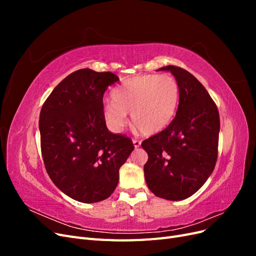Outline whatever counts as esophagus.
I'll use <instances>...</instances> for the list:
<instances>
[{
  "instance_id": "esophagus-1",
  "label": "esophagus",
  "mask_w": 256,
  "mask_h": 256,
  "mask_svg": "<svg viewBox=\"0 0 256 256\" xmlns=\"http://www.w3.org/2000/svg\"><path fill=\"white\" fill-rule=\"evenodd\" d=\"M132 142H134V145L136 148H138V147L141 146V141L140 140H136V138H134Z\"/></svg>"
}]
</instances>
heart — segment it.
Listing matches in <instances>:
<instances>
[{"instance_id": "obj_1", "label": "heart", "mask_w": 256, "mask_h": 256, "mask_svg": "<svg viewBox=\"0 0 256 256\" xmlns=\"http://www.w3.org/2000/svg\"><path fill=\"white\" fill-rule=\"evenodd\" d=\"M180 86L172 74H136L124 81L113 92L114 102L104 106V116L113 130L127 124V114L136 130L154 134L174 118Z\"/></svg>"}]
</instances>
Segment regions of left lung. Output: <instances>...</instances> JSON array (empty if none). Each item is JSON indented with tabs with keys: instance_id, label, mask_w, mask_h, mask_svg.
I'll return each mask as SVG.
<instances>
[{
	"instance_id": "obj_1",
	"label": "left lung",
	"mask_w": 256,
	"mask_h": 256,
	"mask_svg": "<svg viewBox=\"0 0 256 256\" xmlns=\"http://www.w3.org/2000/svg\"><path fill=\"white\" fill-rule=\"evenodd\" d=\"M180 86V104L170 125L146 138L141 146L148 154L144 175L158 198L180 200L191 196L212 173L220 131L219 111L210 95L189 72L168 65Z\"/></svg>"
}]
</instances>
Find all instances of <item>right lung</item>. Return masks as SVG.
<instances>
[{"mask_svg":"<svg viewBox=\"0 0 256 256\" xmlns=\"http://www.w3.org/2000/svg\"><path fill=\"white\" fill-rule=\"evenodd\" d=\"M118 76L84 68L58 83L42 104L40 148L46 171L66 196L82 203L109 198L120 168L134 150L131 138L106 126L104 94Z\"/></svg>","mask_w":256,"mask_h":256,"instance_id":"right-lung-1","label":"right lung"}]
</instances>
